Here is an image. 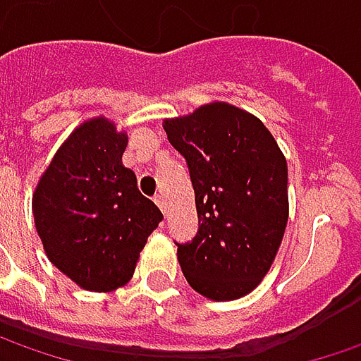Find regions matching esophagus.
Here are the masks:
<instances>
[{
    "label": "esophagus",
    "mask_w": 361,
    "mask_h": 361,
    "mask_svg": "<svg viewBox=\"0 0 361 361\" xmlns=\"http://www.w3.org/2000/svg\"><path fill=\"white\" fill-rule=\"evenodd\" d=\"M154 202L159 204L160 211H162V213L166 215V201H164V197H162V195H157V197H154Z\"/></svg>",
    "instance_id": "obj_1"
}]
</instances>
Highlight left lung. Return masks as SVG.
I'll return each instance as SVG.
<instances>
[{
    "instance_id": "obj_1",
    "label": "left lung",
    "mask_w": 361,
    "mask_h": 361,
    "mask_svg": "<svg viewBox=\"0 0 361 361\" xmlns=\"http://www.w3.org/2000/svg\"><path fill=\"white\" fill-rule=\"evenodd\" d=\"M185 157L199 231L178 245L188 285L213 301L251 293L283 241L289 199L287 160L261 120L227 102H211L162 122Z\"/></svg>"
}]
</instances>
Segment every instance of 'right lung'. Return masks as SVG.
Returning a JSON list of instances; mask_svg holds the SVG:
<instances>
[{"instance_id": "obj_1", "label": "right lung", "mask_w": 361, "mask_h": 361, "mask_svg": "<svg viewBox=\"0 0 361 361\" xmlns=\"http://www.w3.org/2000/svg\"><path fill=\"white\" fill-rule=\"evenodd\" d=\"M126 132L104 116L82 122L58 148L32 199L48 259L88 291H114L134 275L159 207L122 164Z\"/></svg>"}]
</instances>
